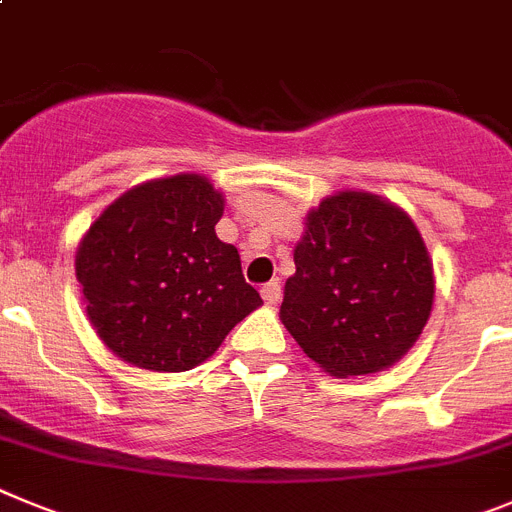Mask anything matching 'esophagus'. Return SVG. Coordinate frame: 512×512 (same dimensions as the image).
Returning a JSON list of instances; mask_svg holds the SVG:
<instances>
[{
  "mask_svg": "<svg viewBox=\"0 0 512 512\" xmlns=\"http://www.w3.org/2000/svg\"><path fill=\"white\" fill-rule=\"evenodd\" d=\"M260 293H262V299H265V304H278V301H281V296H283L281 281L265 283V286L260 288Z\"/></svg>",
  "mask_w": 512,
  "mask_h": 512,
  "instance_id": "obj_1",
  "label": "esophagus"
}]
</instances>
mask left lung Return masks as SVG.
<instances>
[{
  "label": "left lung",
  "instance_id": "obj_1",
  "mask_svg": "<svg viewBox=\"0 0 512 512\" xmlns=\"http://www.w3.org/2000/svg\"><path fill=\"white\" fill-rule=\"evenodd\" d=\"M281 319L332 376L399 361L433 309V262L402 208L368 193L332 195L306 219Z\"/></svg>",
  "mask_w": 512,
  "mask_h": 512
}]
</instances>
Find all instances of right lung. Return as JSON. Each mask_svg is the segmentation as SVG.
<instances>
[{
  "mask_svg": "<svg viewBox=\"0 0 512 512\" xmlns=\"http://www.w3.org/2000/svg\"><path fill=\"white\" fill-rule=\"evenodd\" d=\"M224 198L201 175L151 180L121 195L77 252L87 317L118 358L190 371L262 304L234 244L216 237Z\"/></svg>",
  "mask_w": 512,
  "mask_h": 512,
  "instance_id": "add662e5",
  "label": "right lung"
}]
</instances>
